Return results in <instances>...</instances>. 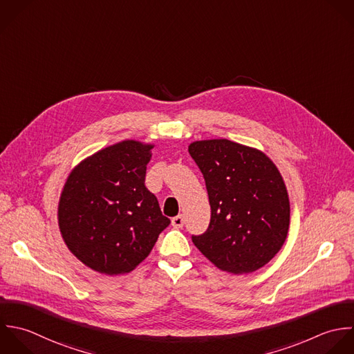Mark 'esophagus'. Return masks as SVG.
<instances>
[{"instance_id": "obj_1", "label": "esophagus", "mask_w": 354, "mask_h": 354, "mask_svg": "<svg viewBox=\"0 0 354 354\" xmlns=\"http://www.w3.org/2000/svg\"><path fill=\"white\" fill-rule=\"evenodd\" d=\"M172 226L175 227V229H180V227H183V225H185V218H183V215H178V216H175V218H172Z\"/></svg>"}]
</instances>
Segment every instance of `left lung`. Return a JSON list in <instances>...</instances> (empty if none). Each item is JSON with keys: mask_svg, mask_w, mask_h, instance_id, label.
I'll list each match as a JSON object with an SVG mask.
<instances>
[{"mask_svg": "<svg viewBox=\"0 0 354 354\" xmlns=\"http://www.w3.org/2000/svg\"><path fill=\"white\" fill-rule=\"evenodd\" d=\"M189 153L204 175L211 205L207 232L192 240L218 269L252 273L281 250L290 198L276 164L261 150L227 139L196 140Z\"/></svg>", "mask_w": 354, "mask_h": 354, "instance_id": "1", "label": "left lung"}]
</instances>
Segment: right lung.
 Segmentation results:
<instances>
[{"label":"right lung","instance_id":"right-lung-1","mask_svg":"<svg viewBox=\"0 0 354 354\" xmlns=\"http://www.w3.org/2000/svg\"><path fill=\"white\" fill-rule=\"evenodd\" d=\"M154 145L122 140L73 168L63 186L57 223L70 252L89 269L132 272L171 223L145 185Z\"/></svg>","mask_w":354,"mask_h":354}]
</instances>
